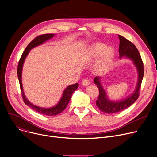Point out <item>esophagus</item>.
<instances>
[{"label":"esophagus","mask_w":157,"mask_h":157,"mask_svg":"<svg viewBox=\"0 0 157 157\" xmlns=\"http://www.w3.org/2000/svg\"><path fill=\"white\" fill-rule=\"evenodd\" d=\"M82 85L84 86H88L90 85V80H88V79H85L83 81H82Z\"/></svg>","instance_id":"esophagus-1"}]
</instances>
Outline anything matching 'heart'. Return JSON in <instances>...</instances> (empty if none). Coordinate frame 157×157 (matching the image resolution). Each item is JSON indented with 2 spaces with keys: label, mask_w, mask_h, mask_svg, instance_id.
I'll list each match as a JSON object with an SVG mask.
<instances>
[{
  "label": "heart",
  "mask_w": 157,
  "mask_h": 157,
  "mask_svg": "<svg viewBox=\"0 0 157 157\" xmlns=\"http://www.w3.org/2000/svg\"><path fill=\"white\" fill-rule=\"evenodd\" d=\"M105 48V44L98 43L94 44L89 51V55L91 58H96L103 53L95 65V71L98 74H104L108 71L113 58V49L111 48H108L104 51Z\"/></svg>",
  "instance_id": "heart-1"
}]
</instances>
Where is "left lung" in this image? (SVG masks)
Returning a JSON list of instances; mask_svg holds the SVG:
<instances>
[{
  "label": "left lung",
  "instance_id": "left-lung-1",
  "mask_svg": "<svg viewBox=\"0 0 157 157\" xmlns=\"http://www.w3.org/2000/svg\"><path fill=\"white\" fill-rule=\"evenodd\" d=\"M118 37L120 39V56L121 58L122 56H125L134 62L138 71V82L136 89L132 95L123 101L112 102L107 97L105 90L103 89L101 84L99 77L97 76L95 78L94 83L98 88V91H99L98 97L96 101V105L102 112L108 114H113L121 111L128 108V107L135 102L139 96V91L141 89V83L144 76V65L137 48L132 43L124 37L118 35Z\"/></svg>",
  "mask_w": 157,
  "mask_h": 157
}]
</instances>
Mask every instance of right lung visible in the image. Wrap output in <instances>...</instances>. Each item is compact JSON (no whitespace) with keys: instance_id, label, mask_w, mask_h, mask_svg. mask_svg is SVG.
I'll return each instance as SVG.
<instances>
[{"instance_id":"obj_1","label":"right lung","mask_w":157,"mask_h":157,"mask_svg":"<svg viewBox=\"0 0 157 157\" xmlns=\"http://www.w3.org/2000/svg\"><path fill=\"white\" fill-rule=\"evenodd\" d=\"M53 36H54V34H46L40 35L37 37H36L34 39H33L28 44L25 49V51L23 52L19 60V63L18 65V69H17L18 78L19 79L21 95H22L24 103L29 107H30V108H32L33 110L38 112L40 114H42L44 115H48V116H55V115H57L61 113L65 109L69 102L71 100L73 92L78 88L79 86L78 83L69 85L65 89L61 99L59 101V104H58L56 105L51 108H40V107L33 105L27 99V98L25 95L23 90V86L21 83V72H22V67H23V64L24 60L25 59V58L27 56L28 53H29L30 49L37 46L43 44L44 42H45L46 40L52 38Z\"/></svg>"}]
</instances>
